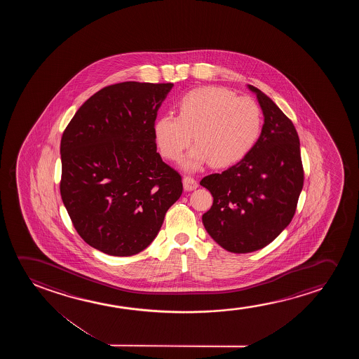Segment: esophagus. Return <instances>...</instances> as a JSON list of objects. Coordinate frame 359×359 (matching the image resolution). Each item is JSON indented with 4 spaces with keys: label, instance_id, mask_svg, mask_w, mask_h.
<instances>
[{
    "label": "esophagus",
    "instance_id": "obj_1",
    "mask_svg": "<svg viewBox=\"0 0 359 359\" xmlns=\"http://www.w3.org/2000/svg\"><path fill=\"white\" fill-rule=\"evenodd\" d=\"M182 184H184V189H185L187 191H192V190H195V189L198 187L196 179L192 177H184Z\"/></svg>",
    "mask_w": 359,
    "mask_h": 359
}]
</instances>
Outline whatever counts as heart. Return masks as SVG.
Masks as SVG:
<instances>
[{
    "instance_id": "1",
    "label": "heart",
    "mask_w": 359,
    "mask_h": 359,
    "mask_svg": "<svg viewBox=\"0 0 359 359\" xmlns=\"http://www.w3.org/2000/svg\"><path fill=\"white\" fill-rule=\"evenodd\" d=\"M177 113L158 118L153 130L163 157L174 162L182 159L195 135L197 146L184 163L187 169L207 162L217 168L233 165L248 156L260 137L259 104L249 97H236L229 89H191L177 102Z\"/></svg>"
}]
</instances>
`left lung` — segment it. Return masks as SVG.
<instances>
[{
  "instance_id": "left-lung-1",
  "label": "left lung",
  "mask_w": 359,
  "mask_h": 359,
  "mask_svg": "<svg viewBox=\"0 0 359 359\" xmlns=\"http://www.w3.org/2000/svg\"><path fill=\"white\" fill-rule=\"evenodd\" d=\"M265 123L254 148L241 162L200 184L213 196L203 226L219 245L245 254L269 245L294 217L304 184L300 143L290 118L254 86Z\"/></svg>"
}]
</instances>
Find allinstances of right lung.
<instances>
[{
	"label": "right lung",
	"instance_id": "obj_1",
	"mask_svg": "<svg viewBox=\"0 0 359 359\" xmlns=\"http://www.w3.org/2000/svg\"><path fill=\"white\" fill-rule=\"evenodd\" d=\"M172 86L104 87L62 133V202L79 236L104 254L131 256L146 249L182 196V175L163 162L153 130Z\"/></svg>",
	"mask_w": 359,
	"mask_h": 359
}]
</instances>
